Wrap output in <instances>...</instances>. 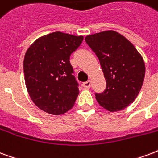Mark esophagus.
Masks as SVG:
<instances>
[{
  "label": "esophagus",
  "mask_w": 158,
  "mask_h": 158,
  "mask_svg": "<svg viewBox=\"0 0 158 158\" xmlns=\"http://www.w3.org/2000/svg\"><path fill=\"white\" fill-rule=\"evenodd\" d=\"M82 85H83L84 88L89 89L90 87H91V81H90V80L86 81H85V82H84Z\"/></svg>",
  "instance_id": "1"
}]
</instances>
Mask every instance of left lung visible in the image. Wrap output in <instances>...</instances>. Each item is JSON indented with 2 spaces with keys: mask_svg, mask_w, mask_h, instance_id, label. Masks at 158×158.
Wrapping results in <instances>:
<instances>
[{
  "mask_svg": "<svg viewBox=\"0 0 158 158\" xmlns=\"http://www.w3.org/2000/svg\"><path fill=\"white\" fill-rule=\"evenodd\" d=\"M85 41L96 53L106 86L96 99L109 111H121L134 102L142 88L145 63L136 47L114 31L86 35Z\"/></svg>",
  "mask_w": 158,
  "mask_h": 158,
  "instance_id": "left-lung-1",
  "label": "left lung"
}]
</instances>
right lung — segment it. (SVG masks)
<instances>
[{"instance_id":"right-lung-1","label":"right lung","mask_w":158,"mask_h":158,"mask_svg":"<svg viewBox=\"0 0 158 158\" xmlns=\"http://www.w3.org/2000/svg\"><path fill=\"white\" fill-rule=\"evenodd\" d=\"M82 41V35L56 31L40 37L27 49L25 82L32 102L42 111L57 116L74 106L79 88L70 56Z\"/></svg>"}]
</instances>
